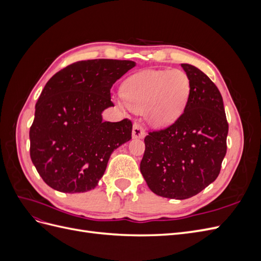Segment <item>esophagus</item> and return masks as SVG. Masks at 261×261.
<instances>
[{"mask_svg":"<svg viewBox=\"0 0 261 261\" xmlns=\"http://www.w3.org/2000/svg\"><path fill=\"white\" fill-rule=\"evenodd\" d=\"M145 136V129L138 123L133 125V138H143Z\"/></svg>","mask_w":261,"mask_h":261,"instance_id":"esophagus-1","label":"esophagus"}]
</instances>
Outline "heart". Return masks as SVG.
Wrapping results in <instances>:
<instances>
[{
    "label": "heart",
    "mask_w": 261,
    "mask_h": 261,
    "mask_svg": "<svg viewBox=\"0 0 261 261\" xmlns=\"http://www.w3.org/2000/svg\"><path fill=\"white\" fill-rule=\"evenodd\" d=\"M122 90L125 100L116 99L118 107L145 112L150 123L164 126L184 111L191 83L180 69H148L128 77Z\"/></svg>",
    "instance_id": "heart-1"
}]
</instances>
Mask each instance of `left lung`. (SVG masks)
Returning a JSON list of instances; mask_svg holds the SVG:
<instances>
[{"instance_id":"left-lung-1","label":"left lung","mask_w":261,"mask_h":261,"mask_svg":"<svg viewBox=\"0 0 261 261\" xmlns=\"http://www.w3.org/2000/svg\"><path fill=\"white\" fill-rule=\"evenodd\" d=\"M191 83L184 112L168 127L149 132L140 172L161 197L187 199L218 177L228 124L217 86L200 69L181 64Z\"/></svg>"}]
</instances>
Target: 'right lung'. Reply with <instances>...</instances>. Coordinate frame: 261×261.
Here are the masks:
<instances>
[{"mask_svg": "<svg viewBox=\"0 0 261 261\" xmlns=\"http://www.w3.org/2000/svg\"><path fill=\"white\" fill-rule=\"evenodd\" d=\"M133 61L88 60L53 75L36 103L30 127V158L39 175L62 193H85L103 176L110 155L132 138L128 118L103 122L113 84Z\"/></svg>", "mask_w": 261, "mask_h": 261, "instance_id": "right-lung-1", "label": "right lung"}]
</instances>
